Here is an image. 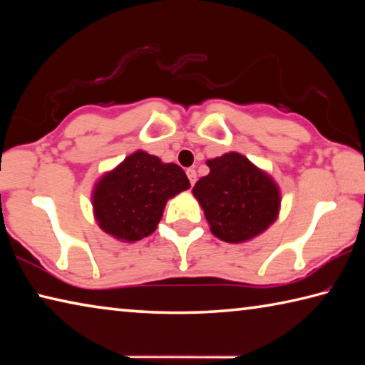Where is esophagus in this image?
<instances>
[{"mask_svg": "<svg viewBox=\"0 0 365 365\" xmlns=\"http://www.w3.org/2000/svg\"><path fill=\"white\" fill-rule=\"evenodd\" d=\"M187 177H188V180H190V185H191V187H193L195 182H196V170L195 169H188L187 170Z\"/></svg>", "mask_w": 365, "mask_h": 365, "instance_id": "esophagus-1", "label": "esophagus"}]
</instances>
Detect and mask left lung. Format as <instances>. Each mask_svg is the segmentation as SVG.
Listing matches in <instances>:
<instances>
[{"instance_id": "obj_1", "label": "left lung", "mask_w": 365, "mask_h": 365, "mask_svg": "<svg viewBox=\"0 0 365 365\" xmlns=\"http://www.w3.org/2000/svg\"><path fill=\"white\" fill-rule=\"evenodd\" d=\"M211 172L201 177L193 195L205 209L215 237L240 243L262 233L280 206L277 185L238 153L207 160Z\"/></svg>"}]
</instances>
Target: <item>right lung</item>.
Listing matches in <instances>:
<instances>
[{
    "label": "right lung",
    "instance_id": "right-lung-1",
    "mask_svg": "<svg viewBox=\"0 0 365 365\" xmlns=\"http://www.w3.org/2000/svg\"><path fill=\"white\" fill-rule=\"evenodd\" d=\"M190 182L177 164L137 151L98 182L93 195L100 227L123 242H138L156 230L169 197Z\"/></svg>",
    "mask_w": 365,
    "mask_h": 365
}]
</instances>
